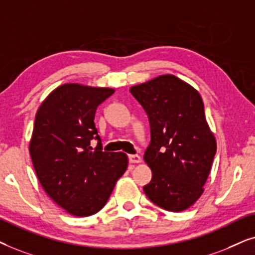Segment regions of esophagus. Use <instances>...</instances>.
Listing matches in <instances>:
<instances>
[{
  "label": "esophagus",
  "mask_w": 255,
  "mask_h": 255,
  "mask_svg": "<svg viewBox=\"0 0 255 255\" xmlns=\"http://www.w3.org/2000/svg\"><path fill=\"white\" fill-rule=\"evenodd\" d=\"M128 161H129V163H140L141 157L138 155H129L128 156Z\"/></svg>",
  "instance_id": "obj_1"
}]
</instances>
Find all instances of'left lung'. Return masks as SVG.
Listing matches in <instances>:
<instances>
[{"label":"left lung","mask_w":255,"mask_h":255,"mask_svg":"<svg viewBox=\"0 0 255 255\" xmlns=\"http://www.w3.org/2000/svg\"><path fill=\"white\" fill-rule=\"evenodd\" d=\"M130 93L150 124L151 140L143 158L152 177L143 191L159 208L184 211L204 191L217 150L202 98L172 74L133 86Z\"/></svg>","instance_id":"1"}]
</instances>
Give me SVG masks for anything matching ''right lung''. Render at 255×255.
I'll return each instance as SVG.
<instances>
[{
	"instance_id": "1",
	"label": "right lung",
	"mask_w": 255,
	"mask_h": 255,
	"mask_svg": "<svg viewBox=\"0 0 255 255\" xmlns=\"http://www.w3.org/2000/svg\"><path fill=\"white\" fill-rule=\"evenodd\" d=\"M113 93V88L64 84L37 111L29 145L33 168L50 198L72 216L100 211L127 170V155L103 151L94 125L98 106Z\"/></svg>"
}]
</instances>
